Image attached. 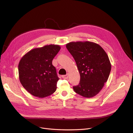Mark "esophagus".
Returning a JSON list of instances; mask_svg holds the SVG:
<instances>
[{"label": "esophagus", "instance_id": "1", "mask_svg": "<svg viewBox=\"0 0 133 133\" xmlns=\"http://www.w3.org/2000/svg\"><path fill=\"white\" fill-rule=\"evenodd\" d=\"M62 78L64 79H67L68 78V73H67V74H66L65 75H62Z\"/></svg>", "mask_w": 133, "mask_h": 133}]
</instances>
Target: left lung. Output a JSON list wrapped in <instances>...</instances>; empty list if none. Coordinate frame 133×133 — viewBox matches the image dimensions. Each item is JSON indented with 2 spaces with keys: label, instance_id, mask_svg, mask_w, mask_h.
Returning <instances> with one entry per match:
<instances>
[{
  "label": "left lung",
  "instance_id": "8db88e82",
  "mask_svg": "<svg viewBox=\"0 0 133 133\" xmlns=\"http://www.w3.org/2000/svg\"><path fill=\"white\" fill-rule=\"evenodd\" d=\"M66 48L74 58L80 75L74 92L87 98L98 94L106 82L111 71L108 56L98 44L90 41L71 42Z\"/></svg>",
  "mask_w": 133,
  "mask_h": 133
}]
</instances>
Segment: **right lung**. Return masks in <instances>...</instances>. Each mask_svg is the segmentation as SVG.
<instances>
[{"label":"right lung","instance_id":"add662e5","mask_svg":"<svg viewBox=\"0 0 133 133\" xmlns=\"http://www.w3.org/2000/svg\"><path fill=\"white\" fill-rule=\"evenodd\" d=\"M58 45L34 48L25 54L18 65L20 83L27 91L43 98L54 93L59 78L52 60L60 50Z\"/></svg>","mask_w":133,"mask_h":133}]
</instances>
